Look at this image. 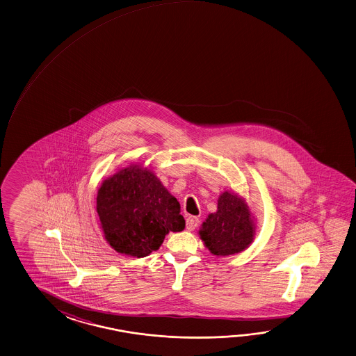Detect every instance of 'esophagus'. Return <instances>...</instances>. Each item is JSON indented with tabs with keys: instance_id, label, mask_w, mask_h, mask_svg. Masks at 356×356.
<instances>
[{
	"instance_id": "34e87169",
	"label": "esophagus",
	"mask_w": 356,
	"mask_h": 356,
	"mask_svg": "<svg viewBox=\"0 0 356 356\" xmlns=\"http://www.w3.org/2000/svg\"><path fill=\"white\" fill-rule=\"evenodd\" d=\"M198 225H200V220L194 216H189L186 220V227H187L188 231H194Z\"/></svg>"
}]
</instances>
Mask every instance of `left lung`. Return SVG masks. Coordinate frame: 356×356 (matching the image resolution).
<instances>
[{"label": "left lung", "mask_w": 356, "mask_h": 356, "mask_svg": "<svg viewBox=\"0 0 356 356\" xmlns=\"http://www.w3.org/2000/svg\"><path fill=\"white\" fill-rule=\"evenodd\" d=\"M200 236L216 256L245 251L254 237V223L245 200L227 191L220 194L217 212L203 222Z\"/></svg>", "instance_id": "1"}]
</instances>
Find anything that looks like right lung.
Masks as SVG:
<instances>
[{
  "mask_svg": "<svg viewBox=\"0 0 356 356\" xmlns=\"http://www.w3.org/2000/svg\"><path fill=\"white\" fill-rule=\"evenodd\" d=\"M97 211L104 236L117 252L145 257L165 234L181 232V204L153 172L131 165L105 179L97 191Z\"/></svg>",
  "mask_w": 356,
  "mask_h": 356,
  "instance_id": "add662e5",
  "label": "right lung"
}]
</instances>
